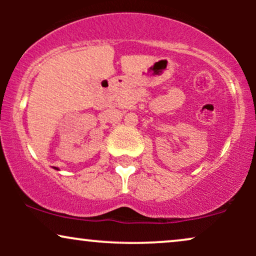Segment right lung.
Returning <instances> with one entry per match:
<instances>
[{
  "label": "right lung",
  "mask_w": 256,
  "mask_h": 256,
  "mask_svg": "<svg viewBox=\"0 0 256 256\" xmlns=\"http://www.w3.org/2000/svg\"><path fill=\"white\" fill-rule=\"evenodd\" d=\"M56 170H58V168H56Z\"/></svg>",
  "instance_id": "obj_1"
}]
</instances>
